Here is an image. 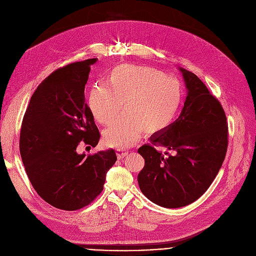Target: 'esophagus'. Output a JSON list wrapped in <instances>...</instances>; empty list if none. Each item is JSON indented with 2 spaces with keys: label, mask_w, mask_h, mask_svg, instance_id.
Instances as JSON below:
<instances>
[{
  "label": "esophagus",
  "mask_w": 256,
  "mask_h": 256,
  "mask_svg": "<svg viewBox=\"0 0 256 256\" xmlns=\"http://www.w3.org/2000/svg\"><path fill=\"white\" fill-rule=\"evenodd\" d=\"M128 154V151H126V150H122V149H118L116 150V156H118V160L124 158Z\"/></svg>",
  "instance_id": "obj_1"
}]
</instances>
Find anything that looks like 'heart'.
Masks as SVG:
<instances>
[{
	"mask_svg": "<svg viewBox=\"0 0 256 256\" xmlns=\"http://www.w3.org/2000/svg\"><path fill=\"white\" fill-rule=\"evenodd\" d=\"M180 83L150 66L120 64L107 75V85L95 83L88 105L101 126L112 124L122 110L124 114L103 134L107 147L128 148L144 132H163L175 120L182 102ZM124 106H122V102Z\"/></svg>",
	"mask_w": 256,
	"mask_h": 256,
	"instance_id": "b5f03b06",
	"label": "heart"
}]
</instances>
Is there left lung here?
<instances>
[{
    "label": "left lung",
    "mask_w": 256,
    "mask_h": 256,
    "mask_svg": "<svg viewBox=\"0 0 256 256\" xmlns=\"http://www.w3.org/2000/svg\"><path fill=\"white\" fill-rule=\"evenodd\" d=\"M188 96L179 118L138 152L144 159L138 182L142 192L164 208H181L200 198L222 167L228 148L224 109L194 72L180 68ZM176 154L164 158L156 149Z\"/></svg>",
    "instance_id": "8db88e82"
}]
</instances>
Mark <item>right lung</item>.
Segmentation results:
<instances>
[{
  "label": "right lung",
  "instance_id": "right-lung-1",
  "mask_svg": "<svg viewBox=\"0 0 256 256\" xmlns=\"http://www.w3.org/2000/svg\"><path fill=\"white\" fill-rule=\"evenodd\" d=\"M96 60L52 72L31 96L21 124L20 155L31 184L44 200L64 210L90 204L118 159L114 149L77 153L81 142L94 148L100 138L84 92Z\"/></svg>",
  "mask_w": 256,
  "mask_h": 256
}]
</instances>
